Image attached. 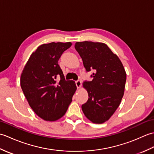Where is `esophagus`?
<instances>
[{
    "label": "esophagus",
    "instance_id": "1",
    "mask_svg": "<svg viewBox=\"0 0 154 154\" xmlns=\"http://www.w3.org/2000/svg\"><path fill=\"white\" fill-rule=\"evenodd\" d=\"M75 85H76L77 89H79V88L81 86V81L80 80L76 81H75Z\"/></svg>",
    "mask_w": 154,
    "mask_h": 154
}]
</instances>
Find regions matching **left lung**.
Segmentation results:
<instances>
[{"label": "left lung", "mask_w": 154, "mask_h": 154, "mask_svg": "<svg viewBox=\"0 0 154 154\" xmlns=\"http://www.w3.org/2000/svg\"><path fill=\"white\" fill-rule=\"evenodd\" d=\"M75 48L82 59L87 71L93 70L91 81L83 86L89 95L81 108L91 122L102 124L112 116L122 100L126 73L119 57L107 45L100 42H76Z\"/></svg>", "instance_id": "obj_1"}]
</instances>
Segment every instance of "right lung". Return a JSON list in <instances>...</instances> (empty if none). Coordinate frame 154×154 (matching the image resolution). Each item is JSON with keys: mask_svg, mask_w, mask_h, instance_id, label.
I'll return each mask as SVG.
<instances>
[{"mask_svg": "<svg viewBox=\"0 0 154 154\" xmlns=\"http://www.w3.org/2000/svg\"><path fill=\"white\" fill-rule=\"evenodd\" d=\"M71 42H51L40 45L32 54L20 77V85L29 105L41 119L55 121L66 112L77 89L66 81L58 65Z\"/></svg>", "mask_w": 154, "mask_h": 154, "instance_id": "right-lung-1", "label": "right lung"}]
</instances>
